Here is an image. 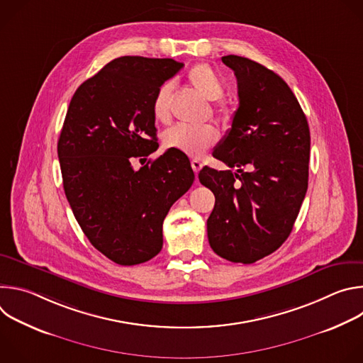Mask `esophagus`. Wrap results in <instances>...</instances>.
<instances>
[{
	"mask_svg": "<svg viewBox=\"0 0 363 363\" xmlns=\"http://www.w3.org/2000/svg\"><path fill=\"white\" fill-rule=\"evenodd\" d=\"M191 167H192V169H194V172L195 174H198L199 171H201V168H202V164L199 162V161H196V160H194L192 162H191Z\"/></svg>",
	"mask_w": 363,
	"mask_h": 363,
	"instance_id": "esophagus-1",
	"label": "esophagus"
}]
</instances>
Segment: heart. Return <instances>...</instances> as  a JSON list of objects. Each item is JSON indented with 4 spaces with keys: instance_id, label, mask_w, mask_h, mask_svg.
<instances>
[{
    "instance_id": "b5f03b06",
    "label": "heart",
    "mask_w": 363,
    "mask_h": 363,
    "mask_svg": "<svg viewBox=\"0 0 363 363\" xmlns=\"http://www.w3.org/2000/svg\"><path fill=\"white\" fill-rule=\"evenodd\" d=\"M188 83L203 99L217 100L224 93V86L214 69L208 65H195L186 74ZM174 94V83L165 82L160 86L152 100V115L157 122L168 123L171 121V103ZM218 115H224L223 108H217ZM218 130L214 125L186 126L177 125L168 129L162 136V143L167 149H174L188 157L198 158L214 146L218 140Z\"/></svg>"
}]
</instances>
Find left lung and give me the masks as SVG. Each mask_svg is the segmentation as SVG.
Returning <instances> with one entry per match:
<instances>
[{
	"mask_svg": "<svg viewBox=\"0 0 363 363\" xmlns=\"http://www.w3.org/2000/svg\"><path fill=\"white\" fill-rule=\"evenodd\" d=\"M223 63L237 77L240 103L213 155L237 171L203 167L198 178L216 195L206 221L211 248L228 262L251 264L276 251L293 230L307 191L310 130L279 74L234 55Z\"/></svg>",
	"mask_w": 363,
	"mask_h": 363,
	"instance_id": "obj_1",
	"label": "left lung"
}]
</instances>
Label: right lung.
I'll list each match as a JSON object with an SVG mask.
<instances>
[{"mask_svg": "<svg viewBox=\"0 0 363 363\" xmlns=\"http://www.w3.org/2000/svg\"><path fill=\"white\" fill-rule=\"evenodd\" d=\"M182 67L172 59H115L77 87L66 113L57 153L67 201L91 245L121 266L161 251L164 220L195 179L186 155L174 149L132 167L158 149L152 100Z\"/></svg>", "mask_w": 363, "mask_h": 363, "instance_id": "obj_1", "label": "right lung"}]
</instances>
